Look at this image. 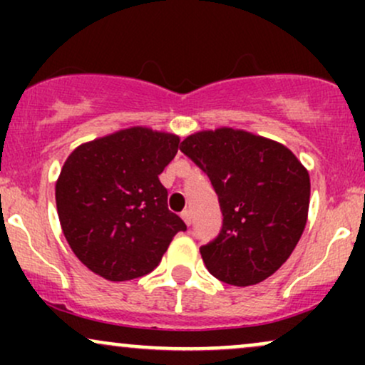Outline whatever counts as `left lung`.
<instances>
[{
  "instance_id": "obj_1",
  "label": "left lung",
  "mask_w": 365,
  "mask_h": 365,
  "mask_svg": "<svg viewBox=\"0 0 365 365\" xmlns=\"http://www.w3.org/2000/svg\"><path fill=\"white\" fill-rule=\"evenodd\" d=\"M178 148L173 133L132 127L66 158L54 188L58 217L70 249L92 273L110 282L149 274L185 232L159 182Z\"/></svg>"
}]
</instances>
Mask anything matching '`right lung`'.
<instances>
[{
	"label": "right lung",
	"mask_w": 365,
	"mask_h": 365,
	"mask_svg": "<svg viewBox=\"0 0 365 365\" xmlns=\"http://www.w3.org/2000/svg\"><path fill=\"white\" fill-rule=\"evenodd\" d=\"M211 180L223 225L200 247L207 271L233 287L269 278L290 257L309 215L311 180L288 149L244 130L197 132L180 145Z\"/></svg>",
	"instance_id": "1"
}]
</instances>
